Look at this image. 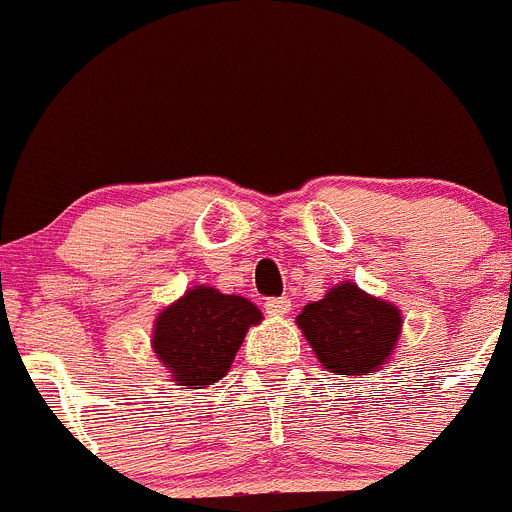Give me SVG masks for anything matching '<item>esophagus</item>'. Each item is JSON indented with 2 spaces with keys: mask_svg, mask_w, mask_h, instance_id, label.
I'll return each instance as SVG.
<instances>
[{
  "mask_svg": "<svg viewBox=\"0 0 512 512\" xmlns=\"http://www.w3.org/2000/svg\"><path fill=\"white\" fill-rule=\"evenodd\" d=\"M265 311L270 316H288L290 313V298H267Z\"/></svg>",
  "mask_w": 512,
  "mask_h": 512,
  "instance_id": "obj_1",
  "label": "esophagus"
}]
</instances>
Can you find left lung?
<instances>
[{
  "instance_id": "8db88e82",
  "label": "left lung",
  "mask_w": 512,
  "mask_h": 512,
  "mask_svg": "<svg viewBox=\"0 0 512 512\" xmlns=\"http://www.w3.org/2000/svg\"><path fill=\"white\" fill-rule=\"evenodd\" d=\"M296 324L321 367L349 377L388 365L403 331V313L395 303L342 280L321 301L303 306Z\"/></svg>"
}]
</instances>
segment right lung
<instances>
[{
    "mask_svg": "<svg viewBox=\"0 0 512 512\" xmlns=\"http://www.w3.org/2000/svg\"><path fill=\"white\" fill-rule=\"evenodd\" d=\"M260 321L250 298L193 285L155 316L150 347L176 385L206 388L227 375L245 334Z\"/></svg>",
    "mask_w": 512,
    "mask_h": 512,
    "instance_id": "1",
    "label": "right lung"
}]
</instances>
